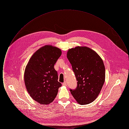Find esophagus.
I'll return each instance as SVG.
<instances>
[{
    "mask_svg": "<svg viewBox=\"0 0 129 129\" xmlns=\"http://www.w3.org/2000/svg\"><path fill=\"white\" fill-rule=\"evenodd\" d=\"M62 85L64 86H67V83H66V82H64L63 83H62Z\"/></svg>",
    "mask_w": 129,
    "mask_h": 129,
    "instance_id": "esophagus-1",
    "label": "esophagus"
}]
</instances>
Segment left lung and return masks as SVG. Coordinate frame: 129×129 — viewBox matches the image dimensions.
<instances>
[{
    "instance_id": "obj_1",
    "label": "left lung",
    "mask_w": 129,
    "mask_h": 129,
    "mask_svg": "<svg viewBox=\"0 0 129 129\" xmlns=\"http://www.w3.org/2000/svg\"><path fill=\"white\" fill-rule=\"evenodd\" d=\"M67 56L77 81L76 88L70 89L71 94L79 104L92 103L98 97L105 81L102 59L87 47L69 49Z\"/></svg>"
}]
</instances>
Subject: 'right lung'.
Returning <instances> with one entry per match:
<instances>
[{
  "label": "right lung",
  "instance_id": "right-lung-1",
  "mask_svg": "<svg viewBox=\"0 0 129 129\" xmlns=\"http://www.w3.org/2000/svg\"><path fill=\"white\" fill-rule=\"evenodd\" d=\"M61 53L56 47L45 45L32 55L26 66L24 81L26 89L32 98L40 104L52 103L62 86L54 69Z\"/></svg>",
  "mask_w": 129,
  "mask_h": 129
}]
</instances>
